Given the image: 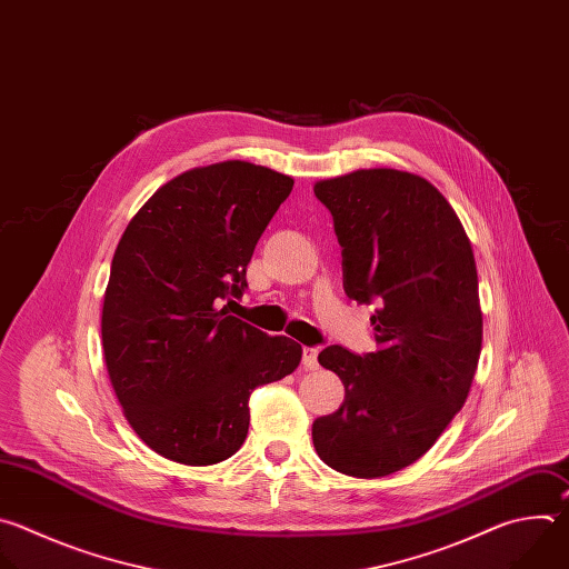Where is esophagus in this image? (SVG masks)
I'll use <instances>...</instances> for the list:
<instances>
[{"instance_id": "obj_1", "label": "esophagus", "mask_w": 569, "mask_h": 569, "mask_svg": "<svg viewBox=\"0 0 569 569\" xmlns=\"http://www.w3.org/2000/svg\"><path fill=\"white\" fill-rule=\"evenodd\" d=\"M302 366L305 370L318 368V348H302Z\"/></svg>"}]
</instances>
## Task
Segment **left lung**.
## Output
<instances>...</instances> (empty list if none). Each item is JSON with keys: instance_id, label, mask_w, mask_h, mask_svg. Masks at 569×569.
<instances>
[{"instance_id": "1", "label": "left lung", "mask_w": 569, "mask_h": 569, "mask_svg": "<svg viewBox=\"0 0 569 569\" xmlns=\"http://www.w3.org/2000/svg\"><path fill=\"white\" fill-rule=\"evenodd\" d=\"M313 192L343 247L346 293L377 302V350L318 355L346 401L311 437L333 471L383 478L417 462L469 397L482 350L476 258L456 210L419 174L357 170Z\"/></svg>"}]
</instances>
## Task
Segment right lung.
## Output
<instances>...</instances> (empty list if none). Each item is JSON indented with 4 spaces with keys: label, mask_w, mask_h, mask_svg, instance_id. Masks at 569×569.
I'll return each instance as SVG.
<instances>
[{
    "label": "right lung",
    "mask_w": 569,
    "mask_h": 569,
    "mask_svg": "<svg viewBox=\"0 0 569 569\" xmlns=\"http://www.w3.org/2000/svg\"><path fill=\"white\" fill-rule=\"evenodd\" d=\"M293 179L249 161L192 168L132 217L102 302L109 381L134 432L161 458L208 467L249 432V397L291 375L302 348L221 307Z\"/></svg>",
    "instance_id": "right-lung-1"
}]
</instances>
